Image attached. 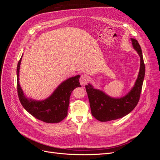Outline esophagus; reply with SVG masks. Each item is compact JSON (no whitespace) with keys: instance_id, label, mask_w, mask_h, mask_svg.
Returning a JSON list of instances; mask_svg holds the SVG:
<instances>
[{"instance_id":"34e87169","label":"esophagus","mask_w":160,"mask_h":160,"mask_svg":"<svg viewBox=\"0 0 160 160\" xmlns=\"http://www.w3.org/2000/svg\"><path fill=\"white\" fill-rule=\"evenodd\" d=\"M88 81H89V78H88V77L86 75L83 74V75H82L81 76L80 79H79L81 85H85L87 83H88Z\"/></svg>"}]
</instances>
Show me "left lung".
Segmentation results:
<instances>
[{
    "label": "left lung",
    "instance_id": "1",
    "mask_svg": "<svg viewBox=\"0 0 160 160\" xmlns=\"http://www.w3.org/2000/svg\"><path fill=\"white\" fill-rule=\"evenodd\" d=\"M131 40L133 49L140 57V68L135 84L128 94L120 98H115L103 91L95 89L90 83L85 86L91 114L100 122H109L122 118L135 108L139 100L146 69L141 47L136 39L131 38Z\"/></svg>",
    "mask_w": 160,
    "mask_h": 160
}]
</instances>
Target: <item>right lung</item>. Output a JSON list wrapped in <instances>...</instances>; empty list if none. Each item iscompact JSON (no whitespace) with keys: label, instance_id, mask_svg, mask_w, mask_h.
Wrapping results in <instances>:
<instances>
[{"label":"right lung","instance_id":"right-lung-1","mask_svg":"<svg viewBox=\"0 0 160 160\" xmlns=\"http://www.w3.org/2000/svg\"><path fill=\"white\" fill-rule=\"evenodd\" d=\"M23 54L18 62L17 68V92L19 100L28 113L33 117L46 123H59L67 115L70 96L76 88L81 87L79 83L80 75L71 77L62 81L53 93L44 100L38 101L28 98L19 83V70Z\"/></svg>","mask_w":160,"mask_h":160}]
</instances>
